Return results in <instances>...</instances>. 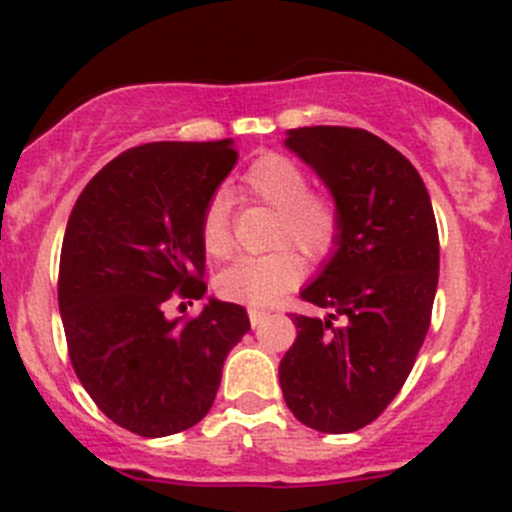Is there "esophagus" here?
<instances>
[{"label": "esophagus", "mask_w": 512, "mask_h": 512, "mask_svg": "<svg viewBox=\"0 0 512 512\" xmlns=\"http://www.w3.org/2000/svg\"><path fill=\"white\" fill-rule=\"evenodd\" d=\"M247 314H250V324H252V327H260V324L267 319L265 309H255V307H252V309H247Z\"/></svg>", "instance_id": "34e87169"}]
</instances>
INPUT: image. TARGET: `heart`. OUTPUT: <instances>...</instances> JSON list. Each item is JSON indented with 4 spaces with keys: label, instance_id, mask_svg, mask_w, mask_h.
Listing matches in <instances>:
<instances>
[{
    "label": "heart",
    "instance_id": "heart-1",
    "mask_svg": "<svg viewBox=\"0 0 512 512\" xmlns=\"http://www.w3.org/2000/svg\"><path fill=\"white\" fill-rule=\"evenodd\" d=\"M307 190L309 180L304 170L282 153H265L242 175V193L277 213L272 242H289L309 260H322L337 245L342 220L332 200ZM200 245L213 260H227L232 255L230 220L223 198H213L205 205L200 218ZM299 275V257L287 247H280L227 267L215 277V289L230 302L270 307L280 294L297 285Z\"/></svg>",
    "mask_w": 512,
    "mask_h": 512
}]
</instances>
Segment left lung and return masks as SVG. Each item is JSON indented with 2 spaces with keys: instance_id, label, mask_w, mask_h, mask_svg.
<instances>
[{
  "instance_id": "1",
  "label": "left lung",
  "mask_w": 512,
  "mask_h": 512,
  "mask_svg": "<svg viewBox=\"0 0 512 512\" xmlns=\"http://www.w3.org/2000/svg\"><path fill=\"white\" fill-rule=\"evenodd\" d=\"M285 148L327 185L342 225L332 255L299 292L327 317L294 314L297 339L280 361V386L304 426L352 433L399 394L426 339L438 287L436 218L418 170L374 133L292 128Z\"/></svg>"
}]
</instances>
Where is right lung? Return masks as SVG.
<instances>
[{"label":"right lung","instance_id":"right-lung-1","mask_svg":"<svg viewBox=\"0 0 512 512\" xmlns=\"http://www.w3.org/2000/svg\"><path fill=\"white\" fill-rule=\"evenodd\" d=\"M235 141L131 148L89 180L69 215L59 312L76 376L113 423L146 438L195 426L225 356L250 329L245 307L208 297L188 319L170 297L203 299L200 218L235 168Z\"/></svg>","mask_w":512,"mask_h":512}]
</instances>
